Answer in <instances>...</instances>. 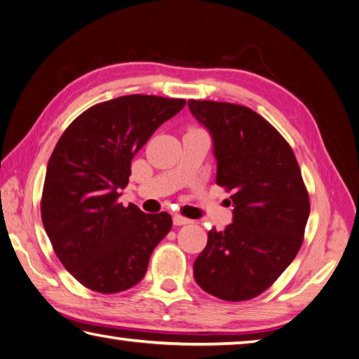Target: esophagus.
<instances>
[{
	"instance_id": "34e87169",
	"label": "esophagus",
	"mask_w": 359,
	"mask_h": 359,
	"mask_svg": "<svg viewBox=\"0 0 359 359\" xmlns=\"http://www.w3.org/2000/svg\"><path fill=\"white\" fill-rule=\"evenodd\" d=\"M189 223H192V220H189V218L178 215V214L173 215V224L175 226H184V224H189Z\"/></svg>"
}]
</instances>
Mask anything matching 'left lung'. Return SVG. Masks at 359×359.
Wrapping results in <instances>:
<instances>
[{"label": "left lung", "mask_w": 359, "mask_h": 359, "mask_svg": "<svg viewBox=\"0 0 359 359\" xmlns=\"http://www.w3.org/2000/svg\"><path fill=\"white\" fill-rule=\"evenodd\" d=\"M214 139L217 184L232 192L233 218L210 229L194 263L200 287L229 302L250 301L279 279L304 241L310 198L290 144L251 108L189 100Z\"/></svg>", "instance_id": "8db88e82"}]
</instances>
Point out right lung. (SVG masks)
Returning <instances> with one entry per match:
<instances>
[{
    "label": "right lung",
    "instance_id": "right-lung-1",
    "mask_svg": "<svg viewBox=\"0 0 359 359\" xmlns=\"http://www.w3.org/2000/svg\"><path fill=\"white\" fill-rule=\"evenodd\" d=\"M184 99L131 94L93 105L58 139L41 195V220L58 260L83 287L111 294L142 280L172 228L167 212L122 206L131 159Z\"/></svg>",
    "mask_w": 359,
    "mask_h": 359
}]
</instances>
